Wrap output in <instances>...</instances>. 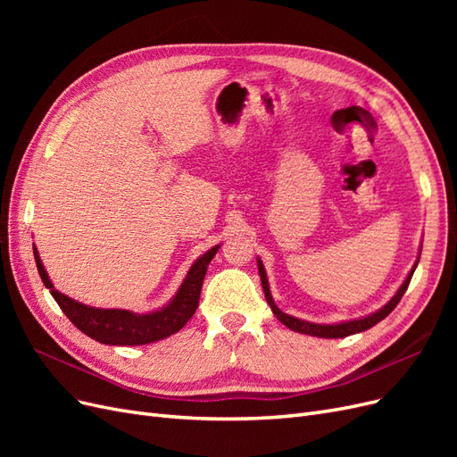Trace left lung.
Wrapping results in <instances>:
<instances>
[{
	"mask_svg": "<svg viewBox=\"0 0 457 457\" xmlns=\"http://www.w3.org/2000/svg\"><path fill=\"white\" fill-rule=\"evenodd\" d=\"M420 253H421V252H420ZM418 262H420V261H416V265L411 267V270H410V274L406 276V280L403 282V286L398 287V292L393 295V299H391L389 303H386L385 307H381L379 311L371 312V314H368V316H364V318H356V320L339 322V324H314V322H307V320H299V318H295V316H289V314L282 312L278 307H276V303H274V299H272V295H270L267 272H265V267H262V261H261V259H257V267H259V276H261L262 292H265V299H267V303L270 305L274 316L278 318V320H280L284 326H287L289 329H294V331H299V334H305V336L324 337V339H337V337H347V336L358 334V331L370 329L371 326H376L378 322H381L383 318L398 305V301L403 299L404 292H406L408 286H410L413 270H416V267H418Z\"/></svg>",
	"mask_w": 457,
	"mask_h": 457,
	"instance_id": "8db88e82",
	"label": "left lung"
}]
</instances>
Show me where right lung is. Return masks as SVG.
Returning a JSON list of instances; mask_svg holds the SVG:
<instances>
[{"instance_id":"1","label":"right lung","mask_w":457,"mask_h":457,"mask_svg":"<svg viewBox=\"0 0 457 457\" xmlns=\"http://www.w3.org/2000/svg\"><path fill=\"white\" fill-rule=\"evenodd\" d=\"M217 250L219 245L212 247L210 252H205L200 259H196L175 297L160 311L148 314H137L123 309H96L87 307L84 303H78L54 289L53 282L49 280V274L44 269V262L39 259L36 245L34 259L41 282L46 284L53 299L59 303V307L68 316V320L95 341L104 345H128L129 347V345H146L170 337L190 320L192 314L198 309L207 265L215 257Z\"/></svg>"}]
</instances>
